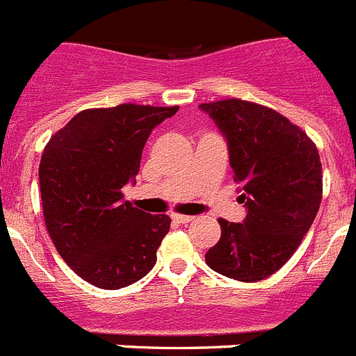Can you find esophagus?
<instances>
[{"label":"esophagus","mask_w":356,"mask_h":356,"mask_svg":"<svg viewBox=\"0 0 356 356\" xmlns=\"http://www.w3.org/2000/svg\"><path fill=\"white\" fill-rule=\"evenodd\" d=\"M172 221H176L178 225H187V222H191L194 219L193 216H181V213H172Z\"/></svg>","instance_id":"1"}]
</instances>
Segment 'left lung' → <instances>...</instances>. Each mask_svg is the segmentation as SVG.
<instances>
[{
  "label": "left lung",
  "instance_id": "left-lung-1",
  "mask_svg": "<svg viewBox=\"0 0 356 356\" xmlns=\"http://www.w3.org/2000/svg\"><path fill=\"white\" fill-rule=\"evenodd\" d=\"M228 140L229 165L248 213L219 219L221 238L205 260L238 282L275 275L312 226L323 197L319 151L312 139L269 106L244 99L203 103Z\"/></svg>",
  "mask_w": 356,
  "mask_h": 356
}]
</instances>
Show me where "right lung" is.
Instances as JSON below:
<instances>
[{"mask_svg": "<svg viewBox=\"0 0 356 356\" xmlns=\"http://www.w3.org/2000/svg\"><path fill=\"white\" fill-rule=\"evenodd\" d=\"M178 106L122 103L81 110L46 144L39 165L46 228L80 278L106 291L146 276L171 219L122 200L153 128Z\"/></svg>", "mask_w": 356, "mask_h": 356, "instance_id": "obj_1", "label": "right lung"}]
</instances>
